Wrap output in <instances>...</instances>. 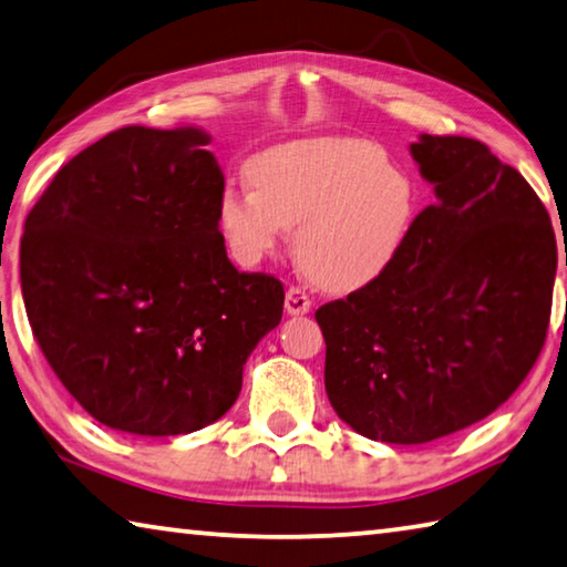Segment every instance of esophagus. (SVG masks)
Listing matches in <instances>:
<instances>
[{
    "instance_id": "obj_1",
    "label": "esophagus",
    "mask_w": 567,
    "mask_h": 567,
    "mask_svg": "<svg viewBox=\"0 0 567 567\" xmlns=\"http://www.w3.org/2000/svg\"><path fill=\"white\" fill-rule=\"evenodd\" d=\"M311 311V299L309 293H306L303 289H299V286H291L289 291H286V313L291 316H303Z\"/></svg>"
}]
</instances>
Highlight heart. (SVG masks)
<instances>
[{
	"label": "heart",
	"instance_id": "obj_1",
	"mask_svg": "<svg viewBox=\"0 0 567 567\" xmlns=\"http://www.w3.org/2000/svg\"><path fill=\"white\" fill-rule=\"evenodd\" d=\"M254 188H226L218 221L236 261L254 266L296 229V256L326 289L351 291L389 268L409 238L421 192L409 168L365 138L323 136L266 148Z\"/></svg>",
	"mask_w": 567,
	"mask_h": 567
}]
</instances>
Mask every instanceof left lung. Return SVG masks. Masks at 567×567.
Here are the masks:
<instances>
[{"label": "left lung", "mask_w": 567, "mask_h": 567, "mask_svg": "<svg viewBox=\"0 0 567 567\" xmlns=\"http://www.w3.org/2000/svg\"><path fill=\"white\" fill-rule=\"evenodd\" d=\"M411 156L435 204L379 278L316 311L333 411L399 445L468 429L511 399L543 351L558 268L538 194L488 146L421 134Z\"/></svg>", "instance_id": "left-lung-1"}]
</instances>
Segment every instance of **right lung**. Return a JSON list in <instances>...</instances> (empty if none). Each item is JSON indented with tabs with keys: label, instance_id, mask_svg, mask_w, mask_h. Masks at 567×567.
<instances>
[{
	"label": "right lung",
	"instance_id": "1",
	"mask_svg": "<svg viewBox=\"0 0 567 567\" xmlns=\"http://www.w3.org/2000/svg\"><path fill=\"white\" fill-rule=\"evenodd\" d=\"M202 128L124 126L59 168L27 216L19 274L44 359L114 431L194 433L231 409L284 286L241 274L218 231Z\"/></svg>",
	"mask_w": 567,
	"mask_h": 567
}]
</instances>
